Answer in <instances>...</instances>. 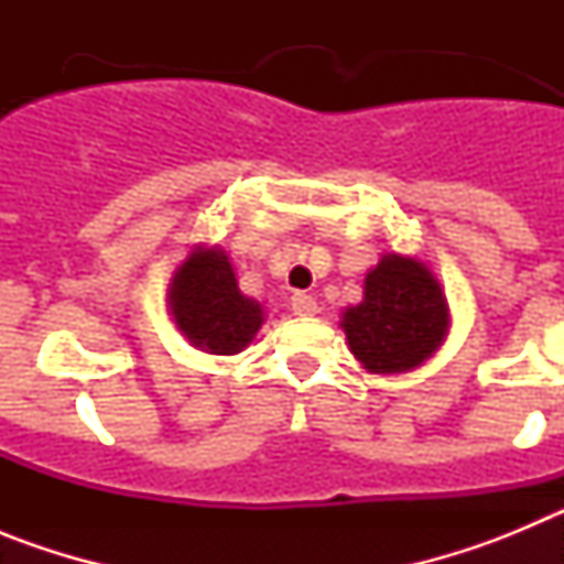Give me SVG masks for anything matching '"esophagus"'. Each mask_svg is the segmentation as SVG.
<instances>
[{
    "label": "esophagus",
    "instance_id": "34e87169",
    "mask_svg": "<svg viewBox=\"0 0 564 564\" xmlns=\"http://www.w3.org/2000/svg\"><path fill=\"white\" fill-rule=\"evenodd\" d=\"M291 311H293V316L311 318V316H316L318 305H316V299L307 296V293H293V296H291Z\"/></svg>",
    "mask_w": 564,
    "mask_h": 564
}]
</instances>
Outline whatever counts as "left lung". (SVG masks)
Returning a JSON list of instances; mask_svg holds the SVG:
<instances>
[{
    "instance_id": "8db88e82",
    "label": "left lung",
    "mask_w": 564,
    "mask_h": 564,
    "mask_svg": "<svg viewBox=\"0 0 564 564\" xmlns=\"http://www.w3.org/2000/svg\"><path fill=\"white\" fill-rule=\"evenodd\" d=\"M338 325L364 370L401 376L441 350L452 311L441 282L421 259L383 253L364 276V299L344 307Z\"/></svg>"
}]
</instances>
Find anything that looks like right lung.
Listing matches in <instances>:
<instances>
[{"instance_id":"obj_1","label":"right lung","mask_w":564,"mask_h":564,"mask_svg":"<svg viewBox=\"0 0 564 564\" xmlns=\"http://www.w3.org/2000/svg\"><path fill=\"white\" fill-rule=\"evenodd\" d=\"M169 313L192 347L208 356H237L265 325V307L239 291L220 246H194L169 282Z\"/></svg>"}]
</instances>
